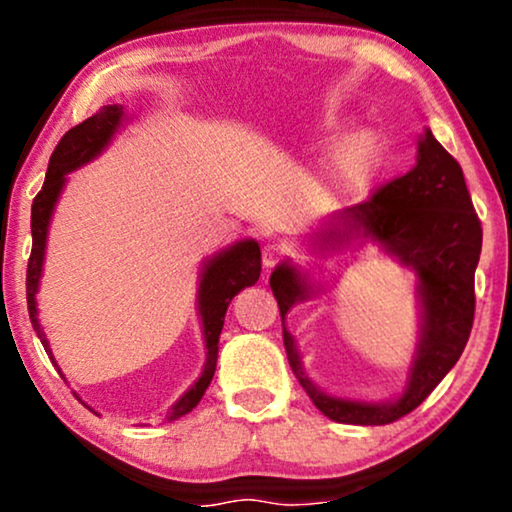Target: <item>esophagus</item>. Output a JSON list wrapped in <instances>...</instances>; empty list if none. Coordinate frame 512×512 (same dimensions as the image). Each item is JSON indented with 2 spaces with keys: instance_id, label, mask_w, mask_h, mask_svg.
Returning <instances> with one entry per match:
<instances>
[{
  "instance_id": "obj_1",
  "label": "esophagus",
  "mask_w": 512,
  "mask_h": 512,
  "mask_svg": "<svg viewBox=\"0 0 512 512\" xmlns=\"http://www.w3.org/2000/svg\"><path fill=\"white\" fill-rule=\"evenodd\" d=\"M284 249L279 244H265L263 247V265L265 268H275V265L282 261Z\"/></svg>"
}]
</instances>
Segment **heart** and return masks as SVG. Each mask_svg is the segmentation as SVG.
Masks as SVG:
<instances>
[{"mask_svg": "<svg viewBox=\"0 0 512 512\" xmlns=\"http://www.w3.org/2000/svg\"><path fill=\"white\" fill-rule=\"evenodd\" d=\"M335 118H326L321 130H338ZM387 156V142L384 135L375 128H361L342 137L331 153L326 165V188L331 193H347L366 184L373 174L380 170Z\"/></svg>", "mask_w": 512, "mask_h": 512, "instance_id": "b5f03b06", "label": "heart"}]
</instances>
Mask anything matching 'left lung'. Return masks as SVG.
I'll use <instances>...</instances> for the list:
<instances>
[{
    "label": "left lung",
    "mask_w": 512,
    "mask_h": 512,
    "mask_svg": "<svg viewBox=\"0 0 512 512\" xmlns=\"http://www.w3.org/2000/svg\"><path fill=\"white\" fill-rule=\"evenodd\" d=\"M312 254L321 258L373 244L384 256L415 272L417 345L405 389L387 401L335 396L305 375L296 338L286 331L293 305L324 293V282L286 258L270 275L284 326V347L293 375L312 403L340 424L382 426L408 415L438 387L464 352L473 326V277L480 261L482 228L468 195L464 172L433 132L417 139V163L389 181L373 198L328 216L310 233Z\"/></svg>",
    "instance_id": "left-lung-1"
}]
</instances>
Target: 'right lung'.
Masks as SVG:
<instances>
[{
  "mask_svg": "<svg viewBox=\"0 0 512 512\" xmlns=\"http://www.w3.org/2000/svg\"><path fill=\"white\" fill-rule=\"evenodd\" d=\"M125 121H128V114H125L123 104H107L97 114L69 130L60 139V144L55 146L53 156L48 160L44 186H41L39 195L32 202V254L30 263H27V310H30V321L34 331H37V338L53 363L55 359L51 345H48L44 328L39 324L37 310L48 228H51L55 205H58L62 191H65L67 174L102 156ZM258 277H261V247H258L256 240H240L202 261L198 275V317L202 324V338H205L207 361L198 380L191 384V389L184 391V396L167 410V415L163 417L165 422H174V419L188 415L200 403V398L205 396L209 382L214 377L216 359H219V335L230 300L247 286H254Z\"/></svg>",
  "mask_w": 512,
  "mask_h": 512,
  "instance_id": "right-lung-1",
  "label": "right lung"
}]
</instances>
